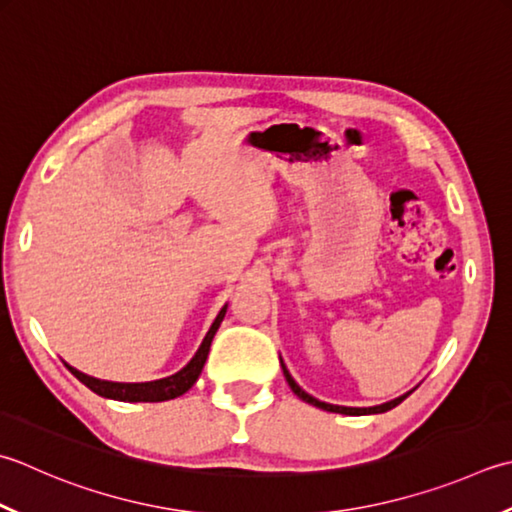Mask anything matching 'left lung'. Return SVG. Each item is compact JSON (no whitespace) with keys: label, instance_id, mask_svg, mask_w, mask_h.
<instances>
[{"label":"left lung","instance_id":"obj_1","mask_svg":"<svg viewBox=\"0 0 512 512\" xmlns=\"http://www.w3.org/2000/svg\"><path fill=\"white\" fill-rule=\"evenodd\" d=\"M282 368H284V377H286V382H288L290 390H293V393H295L299 399H302V402H306V404H313V406L322 408V410H328V413H342V415H373V413H386V410H390V408L399 406V404H402L404 399L410 395V393H406V395H402V397L393 399V402H386V404H382V406H373V408H348V406H333V404L319 402V399L310 397V395L306 393V390H302V388H299V386L295 384V379L290 377V373H288V368L284 366V362H282Z\"/></svg>","mask_w":512,"mask_h":512}]
</instances>
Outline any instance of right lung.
I'll return each instance as SVG.
<instances>
[{"mask_svg":"<svg viewBox=\"0 0 512 512\" xmlns=\"http://www.w3.org/2000/svg\"><path fill=\"white\" fill-rule=\"evenodd\" d=\"M226 315V306L219 310V315L215 317L213 326L204 337L202 346L195 353V357L190 359V362L179 370V373L170 375L166 379H157V382H144V384H119V382H104V379H95V377H88L84 373H79L73 366H68L70 373H73L79 382L84 386H88L93 393L108 397V399H117V402H168V399H175L179 395H184L186 390L197 382V377L202 375V368L206 364V357H208V350H210V342H213V337L217 333L219 324H222V319Z\"/></svg>","mask_w":512,"mask_h":512,"instance_id":"obj_1","label":"right lung"}]
</instances>
